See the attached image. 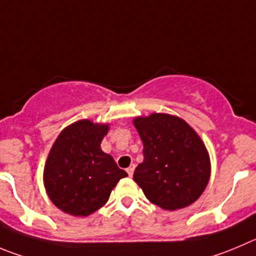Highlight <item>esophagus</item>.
Listing matches in <instances>:
<instances>
[{
  "instance_id": "1",
  "label": "esophagus",
  "mask_w": 256,
  "mask_h": 256,
  "mask_svg": "<svg viewBox=\"0 0 256 256\" xmlns=\"http://www.w3.org/2000/svg\"><path fill=\"white\" fill-rule=\"evenodd\" d=\"M134 170H135V166H128V169H126V172H128V176H132V174H134Z\"/></svg>"
}]
</instances>
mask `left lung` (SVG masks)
I'll return each instance as SVG.
<instances>
[{
  "instance_id": "left-lung-1",
  "label": "left lung",
  "mask_w": 256,
  "mask_h": 256,
  "mask_svg": "<svg viewBox=\"0 0 256 256\" xmlns=\"http://www.w3.org/2000/svg\"><path fill=\"white\" fill-rule=\"evenodd\" d=\"M134 125L142 140L144 162L134 180L152 204L174 211L198 200L210 179L206 146L186 121L166 114L136 117Z\"/></svg>"
}]
</instances>
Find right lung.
Returning a JSON list of instances; mask_svg holds the SVG:
<instances>
[{
	"mask_svg": "<svg viewBox=\"0 0 256 256\" xmlns=\"http://www.w3.org/2000/svg\"><path fill=\"white\" fill-rule=\"evenodd\" d=\"M108 125L88 120L64 128L52 145L44 169L52 202L73 216H88L108 200L111 190L128 173L101 150Z\"/></svg>",
	"mask_w": 256,
	"mask_h": 256,
	"instance_id": "1",
	"label": "right lung"
}]
</instances>
